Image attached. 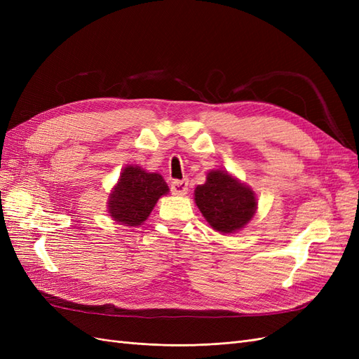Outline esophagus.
<instances>
[{
    "label": "esophagus",
    "mask_w": 359,
    "mask_h": 359,
    "mask_svg": "<svg viewBox=\"0 0 359 359\" xmlns=\"http://www.w3.org/2000/svg\"><path fill=\"white\" fill-rule=\"evenodd\" d=\"M170 191L177 196H182L189 191V181L187 180H173L170 182Z\"/></svg>",
    "instance_id": "34e87169"
}]
</instances>
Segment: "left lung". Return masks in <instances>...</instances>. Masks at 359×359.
Instances as JSON below:
<instances>
[{
  "label": "left lung",
  "mask_w": 359,
  "mask_h": 359,
  "mask_svg": "<svg viewBox=\"0 0 359 359\" xmlns=\"http://www.w3.org/2000/svg\"><path fill=\"white\" fill-rule=\"evenodd\" d=\"M194 202L212 229L222 233L243 229L257 208L255 191L226 170H211L194 190Z\"/></svg>",
  "instance_id": "8db88e82"
}]
</instances>
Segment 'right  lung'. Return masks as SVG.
I'll return each instance as SVG.
<instances>
[{
  "label": "right lung",
  "mask_w": 359,
  "mask_h": 359,
  "mask_svg": "<svg viewBox=\"0 0 359 359\" xmlns=\"http://www.w3.org/2000/svg\"><path fill=\"white\" fill-rule=\"evenodd\" d=\"M168 193V184L158 173L128 165L109 194L107 211L118 223L140 226L148 219L157 201Z\"/></svg>",
  "instance_id": "1"
}]
</instances>
